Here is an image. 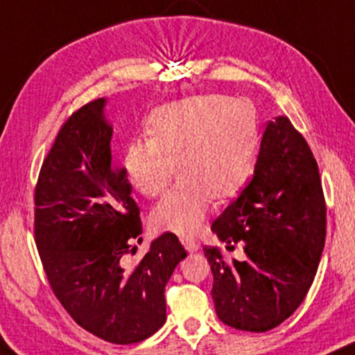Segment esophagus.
Instances as JSON below:
<instances>
[{
	"label": "esophagus",
	"mask_w": 355,
	"mask_h": 355,
	"mask_svg": "<svg viewBox=\"0 0 355 355\" xmlns=\"http://www.w3.org/2000/svg\"><path fill=\"white\" fill-rule=\"evenodd\" d=\"M181 243L182 245H184V248L188 250V252H198L199 250V243L194 240V238H191V236H181Z\"/></svg>",
	"instance_id": "1"
}]
</instances>
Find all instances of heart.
I'll use <instances>...</instances> for the list:
<instances>
[{
  "label": "heart",
  "mask_w": 355,
  "mask_h": 355,
  "mask_svg": "<svg viewBox=\"0 0 355 355\" xmlns=\"http://www.w3.org/2000/svg\"><path fill=\"white\" fill-rule=\"evenodd\" d=\"M147 130L150 137L135 139L125 150L130 184L156 198L173 181L176 162L182 178L150 213L159 231L194 234L216 196H238L252 178L260 132L250 102L223 95L182 98L154 110Z\"/></svg>",
  "instance_id": "1"
}]
</instances>
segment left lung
<instances>
[{
    "label": "left lung",
    "mask_w": 355,
    "mask_h": 355,
    "mask_svg": "<svg viewBox=\"0 0 355 355\" xmlns=\"http://www.w3.org/2000/svg\"><path fill=\"white\" fill-rule=\"evenodd\" d=\"M327 208L315 157L288 117L268 122L254 174L211 230L241 261L206 246L216 315L246 332H266L300 306L325 245Z\"/></svg>",
    "instance_id": "1"
}]
</instances>
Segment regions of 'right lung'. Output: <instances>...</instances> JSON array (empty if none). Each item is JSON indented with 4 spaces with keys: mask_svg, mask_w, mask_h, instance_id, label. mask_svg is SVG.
<instances>
[{
    "mask_svg": "<svg viewBox=\"0 0 355 355\" xmlns=\"http://www.w3.org/2000/svg\"><path fill=\"white\" fill-rule=\"evenodd\" d=\"M105 98L63 122L35 186L33 233L43 270L80 327L112 344H135L166 322V284L186 250L162 233L139 263L141 209L125 167L112 164Z\"/></svg>",
    "mask_w": 355,
    "mask_h": 355,
    "instance_id": "right-lung-1",
    "label": "right lung"
}]
</instances>
